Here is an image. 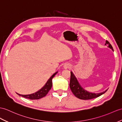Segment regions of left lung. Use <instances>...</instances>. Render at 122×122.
<instances>
[{"instance_id":"1","label":"left lung","mask_w":122,"mask_h":122,"mask_svg":"<svg viewBox=\"0 0 122 122\" xmlns=\"http://www.w3.org/2000/svg\"><path fill=\"white\" fill-rule=\"evenodd\" d=\"M56 73H55L54 74L50 77V78L48 80V81H47L46 84L44 86L41 88L40 90H39L36 93L30 94V95H20L19 94V95L22 96L23 97L26 98L30 99H39L40 98H42L43 97H45L46 94L48 93L49 91L50 90V89L51 88L52 86V80L53 77L55 76Z\"/></svg>"}]
</instances>
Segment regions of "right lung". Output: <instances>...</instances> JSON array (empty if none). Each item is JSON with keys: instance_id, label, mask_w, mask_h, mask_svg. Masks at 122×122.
I'll return each mask as SVG.
<instances>
[{"instance_id": "1", "label": "right lung", "mask_w": 122, "mask_h": 122, "mask_svg": "<svg viewBox=\"0 0 122 122\" xmlns=\"http://www.w3.org/2000/svg\"><path fill=\"white\" fill-rule=\"evenodd\" d=\"M109 47L110 49H111L112 50H113L110 44L109 45ZM71 78H72V76H73V78H75V80H73V83H72V87H70V88L71 91H72L73 94L75 95L77 98H78L79 99H83V100H87V99L95 98H97L98 97L101 96L102 95L105 93L106 92V91L103 92L102 93H98V94L89 93V92H87L86 91L84 90V89L80 85L78 81H77L76 79L75 78V76L73 75L72 72H71ZM71 78L70 81H72V80H72V78ZM70 83H71V82Z\"/></svg>"}]
</instances>
